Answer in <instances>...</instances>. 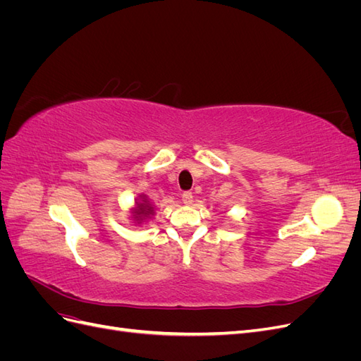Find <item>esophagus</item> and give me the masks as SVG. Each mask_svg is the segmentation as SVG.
I'll list each match as a JSON object with an SVG mask.
<instances>
[{"mask_svg":"<svg viewBox=\"0 0 361 361\" xmlns=\"http://www.w3.org/2000/svg\"><path fill=\"white\" fill-rule=\"evenodd\" d=\"M182 202H183V204H187V206L192 204V192H190V191L183 192L182 194Z\"/></svg>","mask_w":361,"mask_h":361,"instance_id":"1","label":"esophagus"}]
</instances>
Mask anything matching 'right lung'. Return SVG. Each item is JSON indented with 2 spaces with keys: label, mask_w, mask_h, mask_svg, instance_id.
<instances>
[{
  "label": "right lung",
  "mask_w": 361,
  "mask_h": 361,
  "mask_svg": "<svg viewBox=\"0 0 361 361\" xmlns=\"http://www.w3.org/2000/svg\"><path fill=\"white\" fill-rule=\"evenodd\" d=\"M155 215V206L152 204L146 194H141L135 199L134 206L130 207V220L135 226L146 224Z\"/></svg>",
  "instance_id": "obj_1"
}]
</instances>
